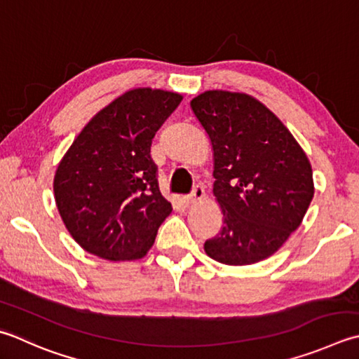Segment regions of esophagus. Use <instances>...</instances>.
Here are the masks:
<instances>
[{"label": "esophagus", "instance_id": "34e87169", "mask_svg": "<svg viewBox=\"0 0 359 359\" xmlns=\"http://www.w3.org/2000/svg\"><path fill=\"white\" fill-rule=\"evenodd\" d=\"M203 198H205V191H203L202 184H196L193 187V191L189 193L188 196H185L184 201L187 203H196V202H201Z\"/></svg>", "mask_w": 359, "mask_h": 359}]
</instances>
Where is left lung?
Wrapping results in <instances>:
<instances>
[{"mask_svg":"<svg viewBox=\"0 0 359 359\" xmlns=\"http://www.w3.org/2000/svg\"><path fill=\"white\" fill-rule=\"evenodd\" d=\"M191 109L212 140L213 193L224 226L203 244L230 266L271 257L296 230L314 196L305 152L283 123L244 93L205 91Z\"/></svg>","mask_w":359,"mask_h":359,"instance_id":"obj_1","label":"left lung"}]
</instances>
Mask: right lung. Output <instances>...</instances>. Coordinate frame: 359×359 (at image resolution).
I'll use <instances>...</instances> for the list:
<instances>
[{
  "label": "right lung",
  "mask_w": 359,
  "mask_h": 359,
  "mask_svg": "<svg viewBox=\"0 0 359 359\" xmlns=\"http://www.w3.org/2000/svg\"><path fill=\"white\" fill-rule=\"evenodd\" d=\"M182 96L135 88L102 109L59 163L54 198L69 235L110 262L138 259L172 212L161 196L151 144Z\"/></svg>",
  "instance_id": "add662e5"
}]
</instances>
